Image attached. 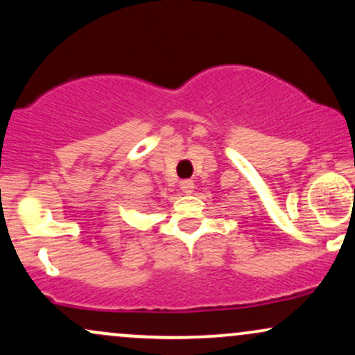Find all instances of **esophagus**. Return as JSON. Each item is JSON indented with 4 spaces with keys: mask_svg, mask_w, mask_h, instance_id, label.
<instances>
[{
    "mask_svg": "<svg viewBox=\"0 0 355 355\" xmlns=\"http://www.w3.org/2000/svg\"><path fill=\"white\" fill-rule=\"evenodd\" d=\"M180 189L183 193H191L195 189V183H193V180H190V178H187V180L180 182Z\"/></svg>",
    "mask_w": 355,
    "mask_h": 355,
    "instance_id": "obj_1",
    "label": "esophagus"
}]
</instances>
